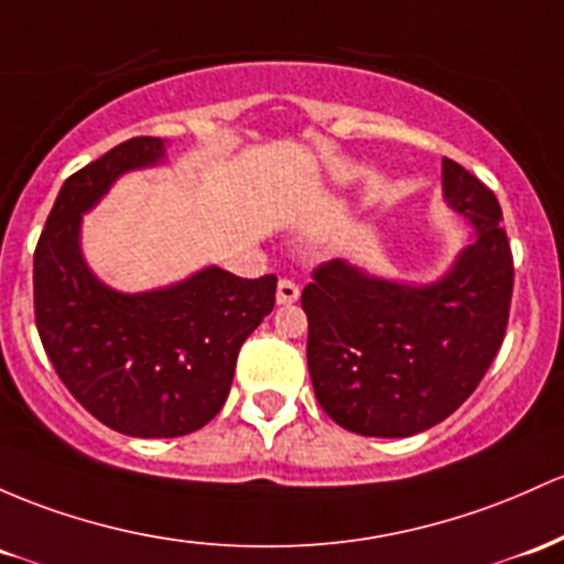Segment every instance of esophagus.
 Instances as JSON below:
<instances>
[{"label":"esophagus","mask_w":564,"mask_h":564,"mask_svg":"<svg viewBox=\"0 0 564 564\" xmlns=\"http://www.w3.org/2000/svg\"><path fill=\"white\" fill-rule=\"evenodd\" d=\"M275 300L278 305H292V302L300 300V286H296L292 278H281V281H278Z\"/></svg>","instance_id":"esophagus-1"}]
</instances>
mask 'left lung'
<instances>
[{"label":"left lung","mask_w":564,"mask_h":564,"mask_svg":"<svg viewBox=\"0 0 564 564\" xmlns=\"http://www.w3.org/2000/svg\"><path fill=\"white\" fill-rule=\"evenodd\" d=\"M442 171L444 197L476 235L442 281L404 286L332 259L302 292L315 399L345 431L399 438L442 423L503 345L513 257L500 203L455 160Z\"/></svg>","instance_id":"left-lung-1"}]
</instances>
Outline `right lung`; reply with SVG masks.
<instances>
[{
  "label": "right lung",
  "mask_w": 564,
  "mask_h": 564,
  "mask_svg": "<svg viewBox=\"0 0 564 564\" xmlns=\"http://www.w3.org/2000/svg\"><path fill=\"white\" fill-rule=\"evenodd\" d=\"M163 158L135 135L72 173L34 251V321L69 393L111 431L171 438L214 420L246 337L275 305V275L208 268L171 289L120 294L79 253V221L120 173Z\"/></svg>",
  "instance_id": "obj_1"
}]
</instances>
